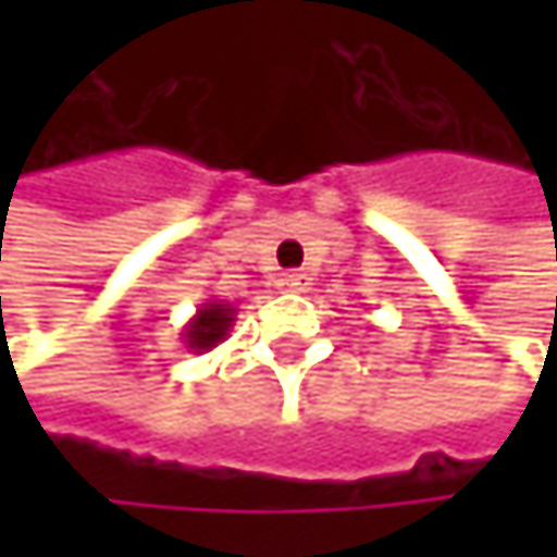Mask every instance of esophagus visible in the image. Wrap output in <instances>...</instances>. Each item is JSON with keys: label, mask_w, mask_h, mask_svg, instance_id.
Instances as JSON below:
<instances>
[{"label": "esophagus", "mask_w": 557, "mask_h": 557, "mask_svg": "<svg viewBox=\"0 0 557 557\" xmlns=\"http://www.w3.org/2000/svg\"><path fill=\"white\" fill-rule=\"evenodd\" d=\"M280 286L289 289V293H299V289L309 286V280H306V274H283V277H280Z\"/></svg>", "instance_id": "34e87169"}]
</instances>
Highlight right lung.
<instances>
[{
  "label": "right lung",
  "mask_w": 557,
  "mask_h": 557,
  "mask_svg": "<svg viewBox=\"0 0 557 557\" xmlns=\"http://www.w3.org/2000/svg\"><path fill=\"white\" fill-rule=\"evenodd\" d=\"M232 325H235V306L225 302V299H206L196 309V315L183 325V345L193 355H206L219 342L228 338Z\"/></svg>",
  "instance_id": "1"
}]
</instances>
